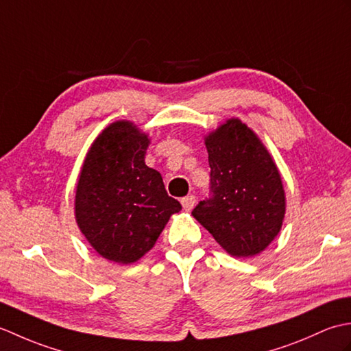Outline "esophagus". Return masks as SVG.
<instances>
[{"label": "esophagus", "instance_id": "1", "mask_svg": "<svg viewBox=\"0 0 351 351\" xmlns=\"http://www.w3.org/2000/svg\"><path fill=\"white\" fill-rule=\"evenodd\" d=\"M181 204H182V206H184V210H185V211H191V210H193V206H195V204H196V197L193 196V195L185 196V197H182Z\"/></svg>", "mask_w": 351, "mask_h": 351}]
</instances>
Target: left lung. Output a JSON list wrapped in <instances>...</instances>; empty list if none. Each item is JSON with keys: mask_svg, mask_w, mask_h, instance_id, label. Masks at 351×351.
I'll list each match as a JSON object with an SVG mask.
<instances>
[{"mask_svg": "<svg viewBox=\"0 0 351 351\" xmlns=\"http://www.w3.org/2000/svg\"><path fill=\"white\" fill-rule=\"evenodd\" d=\"M210 196L191 211L234 256L258 255L279 234L285 215L280 175L264 145L238 119L206 137Z\"/></svg>", "mask_w": 351, "mask_h": 351, "instance_id": "8db88e82", "label": "left lung"}]
</instances>
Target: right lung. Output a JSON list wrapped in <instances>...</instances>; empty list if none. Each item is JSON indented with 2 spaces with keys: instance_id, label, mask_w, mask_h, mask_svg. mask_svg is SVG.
<instances>
[{
  "instance_id": "1",
  "label": "right lung",
  "mask_w": 351,
  "mask_h": 351,
  "mask_svg": "<svg viewBox=\"0 0 351 351\" xmlns=\"http://www.w3.org/2000/svg\"><path fill=\"white\" fill-rule=\"evenodd\" d=\"M149 138L131 122L102 131L88 151L77 185L75 217L106 259L131 264L154 247L170 215L182 210L145 164Z\"/></svg>"
}]
</instances>
